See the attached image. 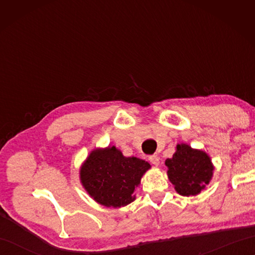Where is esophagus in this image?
I'll list each match as a JSON object with an SVG mask.
<instances>
[{"label": "esophagus", "instance_id": "obj_1", "mask_svg": "<svg viewBox=\"0 0 255 255\" xmlns=\"http://www.w3.org/2000/svg\"><path fill=\"white\" fill-rule=\"evenodd\" d=\"M148 159H149V162L152 163L153 165H155V166H157L158 164H159V158H158L157 155H150V156L148 157Z\"/></svg>", "mask_w": 255, "mask_h": 255}]
</instances>
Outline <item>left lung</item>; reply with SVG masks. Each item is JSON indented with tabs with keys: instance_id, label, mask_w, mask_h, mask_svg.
Listing matches in <instances>:
<instances>
[{
	"instance_id": "left-lung-1",
	"label": "left lung",
	"mask_w": 255,
	"mask_h": 255,
	"mask_svg": "<svg viewBox=\"0 0 255 255\" xmlns=\"http://www.w3.org/2000/svg\"><path fill=\"white\" fill-rule=\"evenodd\" d=\"M167 178L183 197L197 196L213 179L215 166L205 150L181 143L171 158H166Z\"/></svg>"
}]
</instances>
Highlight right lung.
Masks as SVG:
<instances>
[{
	"label": "right lung",
	"mask_w": 255,
	"mask_h": 255,
	"mask_svg": "<svg viewBox=\"0 0 255 255\" xmlns=\"http://www.w3.org/2000/svg\"><path fill=\"white\" fill-rule=\"evenodd\" d=\"M150 164L135 156H124L116 146L94 148L80 167V181L99 205L120 208L136 199V188Z\"/></svg>",
	"instance_id": "right-lung-1"
}]
</instances>
